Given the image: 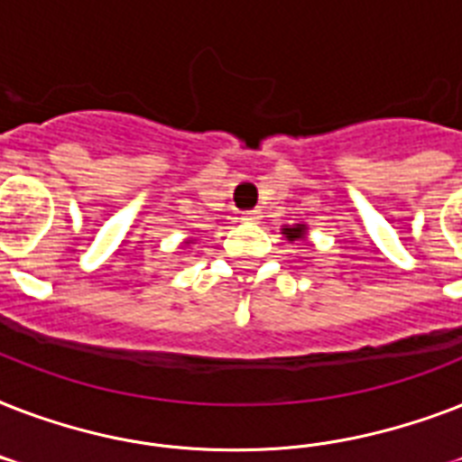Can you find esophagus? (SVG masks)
Listing matches in <instances>:
<instances>
[{"mask_svg":"<svg viewBox=\"0 0 462 462\" xmlns=\"http://www.w3.org/2000/svg\"><path fill=\"white\" fill-rule=\"evenodd\" d=\"M242 220H246V223H259L261 213L259 210H246V213H242Z\"/></svg>","mask_w":462,"mask_h":462,"instance_id":"obj_1","label":"esophagus"}]
</instances>
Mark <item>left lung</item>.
<instances>
[{
    "label": "left lung",
    "mask_w": 462,
    "mask_h": 462,
    "mask_svg": "<svg viewBox=\"0 0 462 462\" xmlns=\"http://www.w3.org/2000/svg\"><path fill=\"white\" fill-rule=\"evenodd\" d=\"M282 235H285L290 242L304 239V235H307V225H285V227H282Z\"/></svg>",
    "instance_id": "left-lung-1"
}]
</instances>
